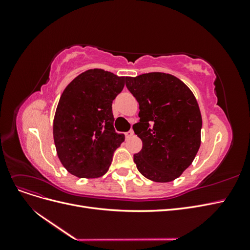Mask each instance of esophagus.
I'll return each instance as SVG.
<instances>
[{
    "mask_svg": "<svg viewBox=\"0 0 250 250\" xmlns=\"http://www.w3.org/2000/svg\"><path fill=\"white\" fill-rule=\"evenodd\" d=\"M133 130L132 129H130L129 131H127V132H125V137L126 138H130V137H132V135H133Z\"/></svg>",
    "mask_w": 250,
    "mask_h": 250,
    "instance_id": "34e87169",
    "label": "esophagus"
}]
</instances>
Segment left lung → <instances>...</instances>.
I'll return each instance as SVG.
<instances>
[{
    "mask_svg": "<svg viewBox=\"0 0 250 250\" xmlns=\"http://www.w3.org/2000/svg\"><path fill=\"white\" fill-rule=\"evenodd\" d=\"M125 83L140 105V122L133 130L143 148L133 161L146 178L169 183L198 152L202 127L198 103L191 89L170 74H142L126 77Z\"/></svg>",
    "mask_w": 250,
    "mask_h": 250,
    "instance_id": "left-lung-1",
    "label": "left lung"
}]
</instances>
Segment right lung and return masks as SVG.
Segmentation results:
<instances>
[{
  "label": "right lung",
  "mask_w": 250,
  "mask_h": 250,
  "mask_svg": "<svg viewBox=\"0 0 250 250\" xmlns=\"http://www.w3.org/2000/svg\"><path fill=\"white\" fill-rule=\"evenodd\" d=\"M125 77L101 69L80 74L65 87L55 112L53 135L63 167L80 178L104 175L125 139L113 127L112 101Z\"/></svg>",
  "instance_id": "right-lung-1"
}]
</instances>
